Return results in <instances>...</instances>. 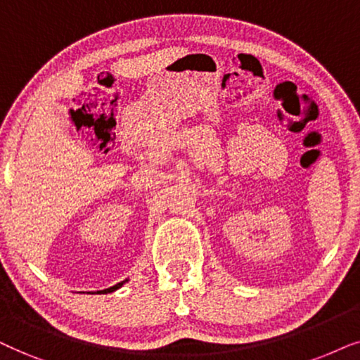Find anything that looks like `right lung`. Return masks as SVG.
Instances as JSON below:
<instances>
[{
	"instance_id": "1",
	"label": "right lung",
	"mask_w": 360,
	"mask_h": 360,
	"mask_svg": "<svg viewBox=\"0 0 360 360\" xmlns=\"http://www.w3.org/2000/svg\"><path fill=\"white\" fill-rule=\"evenodd\" d=\"M128 280H123L122 283H117L115 286H110V288H107V290H102V291H97V293H103V295H107V293H112V291H115V290H118V288H122V286L127 283Z\"/></svg>"
}]
</instances>
